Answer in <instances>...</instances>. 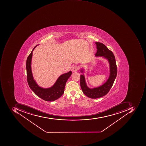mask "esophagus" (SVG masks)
Returning a JSON list of instances; mask_svg holds the SVG:
<instances>
[{
    "label": "esophagus",
    "mask_w": 146,
    "mask_h": 146,
    "mask_svg": "<svg viewBox=\"0 0 146 146\" xmlns=\"http://www.w3.org/2000/svg\"><path fill=\"white\" fill-rule=\"evenodd\" d=\"M78 69H79V67L77 65H74L72 69V70L73 72H77V71H78Z\"/></svg>",
    "instance_id": "obj_1"
}]
</instances>
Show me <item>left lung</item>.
<instances>
[{
    "label": "left lung",
    "instance_id": "obj_1",
    "mask_svg": "<svg viewBox=\"0 0 146 146\" xmlns=\"http://www.w3.org/2000/svg\"><path fill=\"white\" fill-rule=\"evenodd\" d=\"M97 47L96 56H103L108 60L110 64V75L108 79L104 84L94 89L88 88L86 84L85 77L83 75L80 76V86L84 94L92 99L99 98L108 94L110 91L115 79L117 74V68L115 58L111 51L109 50L107 47L99 42H95ZM81 70V72H83Z\"/></svg>",
    "mask_w": 146,
    "mask_h": 146
}]
</instances>
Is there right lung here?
Here are the masks:
<instances>
[{
    "mask_svg": "<svg viewBox=\"0 0 146 146\" xmlns=\"http://www.w3.org/2000/svg\"><path fill=\"white\" fill-rule=\"evenodd\" d=\"M36 46L34 47L26 60V67L28 84L30 89L40 98L45 101H54L59 98L64 94L66 82L69 78L71 76L72 72L71 71H70L67 73L60 75L56 80L54 85L51 88L43 89L38 86L34 80L31 70L33 51Z\"/></svg>",
    "mask_w": 146,
    "mask_h": 146,
    "instance_id": "right-lung-1",
    "label": "right lung"
}]
</instances>
